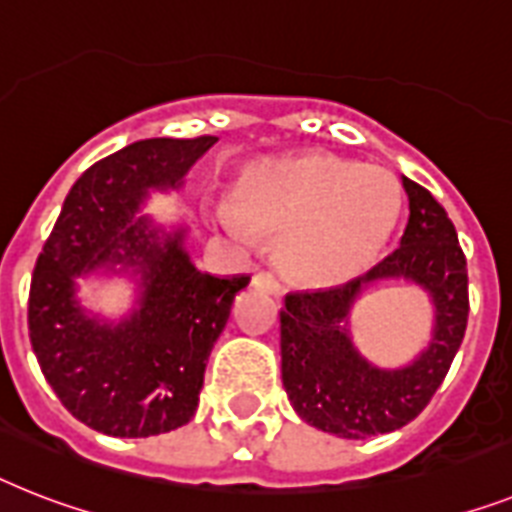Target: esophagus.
<instances>
[{"label": "esophagus", "mask_w": 512, "mask_h": 512, "mask_svg": "<svg viewBox=\"0 0 512 512\" xmlns=\"http://www.w3.org/2000/svg\"><path fill=\"white\" fill-rule=\"evenodd\" d=\"M253 287H259V290H264V293H269V295H280L282 293V282L274 272H259V274H256V277H253Z\"/></svg>", "instance_id": "obj_1"}]
</instances>
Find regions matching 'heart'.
Listing matches in <instances>:
<instances>
[{
  "instance_id": "b5f03b06",
  "label": "heart",
  "mask_w": 512,
  "mask_h": 512,
  "mask_svg": "<svg viewBox=\"0 0 512 512\" xmlns=\"http://www.w3.org/2000/svg\"><path fill=\"white\" fill-rule=\"evenodd\" d=\"M400 217V188L382 167L327 154L269 159L240 177L222 225L285 235L282 251L298 277L335 285L377 259Z\"/></svg>"
}]
</instances>
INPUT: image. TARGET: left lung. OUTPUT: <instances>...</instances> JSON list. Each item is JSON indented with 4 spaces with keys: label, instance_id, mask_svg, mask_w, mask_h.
Masks as SVG:
<instances>
[{
    "label": "left lung",
    "instance_id": "left-lung-1",
    "mask_svg": "<svg viewBox=\"0 0 512 512\" xmlns=\"http://www.w3.org/2000/svg\"><path fill=\"white\" fill-rule=\"evenodd\" d=\"M408 225L400 248L374 269L329 290L285 295L280 311L282 384L306 424L342 439L390 434L424 411L458 353L468 322V269L458 232L437 198L403 177ZM403 279L435 308L430 345L411 364L382 370L357 353L349 311L369 286Z\"/></svg>",
    "mask_w": 512,
    "mask_h": 512
}]
</instances>
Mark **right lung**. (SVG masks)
Instances as JSON below:
<instances>
[{
	"instance_id": "right-lung-1",
	"label": "right lung",
	"mask_w": 512,
	"mask_h": 512,
	"mask_svg": "<svg viewBox=\"0 0 512 512\" xmlns=\"http://www.w3.org/2000/svg\"><path fill=\"white\" fill-rule=\"evenodd\" d=\"M217 143L146 138L96 162L67 193L31 280L28 332L57 398L109 437H154L188 424L204 371L246 274L214 277L185 251L188 227L167 230L138 211L151 190H177ZM125 273L139 285L128 315L88 312L77 280Z\"/></svg>"
}]
</instances>
